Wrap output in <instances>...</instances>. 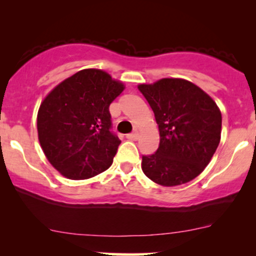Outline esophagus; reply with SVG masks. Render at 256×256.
Masks as SVG:
<instances>
[{"label":"esophagus","instance_id":"1","mask_svg":"<svg viewBox=\"0 0 256 256\" xmlns=\"http://www.w3.org/2000/svg\"><path fill=\"white\" fill-rule=\"evenodd\" d=\"M138 137H140V134H138V132H132V134H126V138L130 140H137Z\"/></svg>","mask_w":256,"mask_h":256}]
</instances>
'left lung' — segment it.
I'll list each match as a JSON object with an SVG mask.
<instances>
[{
    "label": "left lung",
    "instance_id": "left-lung-1",
    "mask_svg": "<svg viewBox=\"0 0 256 256\" xmlns=\"http://www.w3.org/2000/svg\"><path fill=\"white\" fill-rule=\"evenodd\" d=\"M154 112L160 144L142 156V170L155 183L176 186L192 180L210 164L220 142L222 113L216 102L192 82L164 78L140 84Z\"/></svg>",
    "mask_w": 256,
    "mask_h": 256
}]
</instances>
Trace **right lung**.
Returning <instances> with one entry per match:
<instances>
[{
  "instance_id": "add662e5",
  "label": "right lung",
  "mask_w": 256,
  "mask_h": 256,
  "mask_svg": "<svg viewBox=\"0 0 256 256\" xmlns=\"http://www.w3.org/2000/svg\"><path fill=\"white\" fill-rule=\"evenodd\" d=\"M124 85L101 70H82L50 91L37 116L38 140L66 178L88 179L110 168L122 140L112 131L110 106Z\"/></svg>"
}]
</instances>
